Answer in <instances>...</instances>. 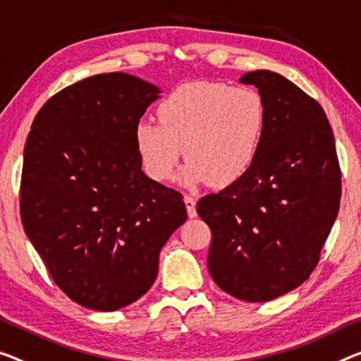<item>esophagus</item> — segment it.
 Wrapping results in <instances>:
<instances>
[{"label":"esophagus","mask_w":361,"mask_h":361,"mask_svg":"<svg viewBox=\"0 0 361 361\" xmlns=\"http://www.w3.org/2000/svg\"><path fill=\"white\" fill-rule=\"evenodd\" d=\"M184 202H185V208H187V213L190 218H195L197 216V200L190 197V195H185L184 197Z\"/></svg>","instance_id":"1"}]
</instances>
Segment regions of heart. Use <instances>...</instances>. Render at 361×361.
Listing matches in <instances>:
<instances>
[{
	"mask_svg": "<svg viewBox=\"0 0 361 361\" xmlns=\"http://www.w3.org/2000/svg\"><path fill=\"white\" fill-rule=\"evenodd\" d=\"M159 124L142 121L135 145L149 177L171 179L185 153L180 173L187 185L208 182L229 187L248 174L268 127V103L257 88L193 82L174 88L157 109Z\"/></svg>",
	"mask_w": 361,
	"mask_h": 361,
	"instance_id": "obj_1",
	"label": "heart"
}]
</instances>
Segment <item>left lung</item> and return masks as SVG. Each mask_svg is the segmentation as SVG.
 I'll list each match as a JSON object with an SVG mask.
<instances>
[{
  "label": "left lung",
  "instance_id": "obj_1",
  "mask_svg": "<svg viewBox=\"0 0 361 361\" xmlns=\"http://www.w3.org/2000/svg\"><path fill=\"white\" fill-rule=\"evenodd\" d=\"M268 103L262 149L245 177L198 200L212 229L208 269L243 302H268L305 282L341 203V168L319 103L286 77L253 71L240 77Z\"/></svg>",
  "mask_w": 361,
  "mask_h": 361
}]
</instances>
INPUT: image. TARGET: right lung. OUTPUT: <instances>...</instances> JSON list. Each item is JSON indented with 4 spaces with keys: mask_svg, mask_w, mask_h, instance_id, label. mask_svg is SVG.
<instances>
[{
    "mask_svg": "<svg viewBox=\"0 0 361 361\" xmlns=\"http://www.w3.org/2000/svg\"><path fill=\"white\" fill-rule=\"evenodd\" d=\"M159 88L109 72L63 88L27 137L20 219L71 300L114 312L153 286L158 258L187 209L142 171L135 129Z\"/></svg>",
    "mask_w": 361,
    "mask_h": 361,
    "instance_id": "add662e5",
    "label": "right lung"
}]
</instances>
